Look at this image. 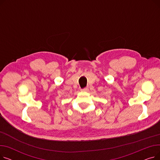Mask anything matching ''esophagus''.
<instances>
[{
  "mask_svg": "<svg viewBox=\"0 0 160 160\" xmlns=\"http://www.w3.org/2000/svg\"><path fill=\"white\" fill-rule=\"evenodd\" d=\"M88 90H89L88 88H83V89H82V91H88Z\"/></svg>",
  "mask_w": 160,
  "mask_h": 160,
  "instance_id": "obj_1",
  "label": "esophagus"
}]
</instances>
